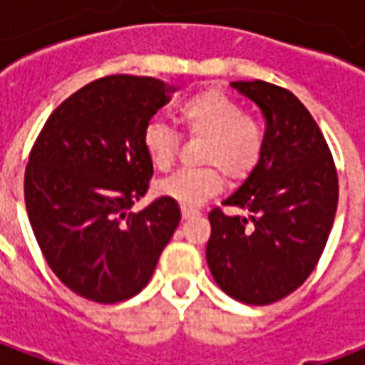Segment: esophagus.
Here are the masks:
<instances>
[{
    "label": "esophagus",
    "mask_w": 365,
    "mask_h": 365,
    "mask_svg": "<svg viewBox=\"0 0 365 365\" xmlns=\"http://www.w3.org/2000/svg\"><path fill=\"white\" fill-rule=\"evenodd\" d=\"M193 215H197V211H193V209H185V207L182 209V219H190V217H193Z\"/></svg>",
    "instance_id": "1"
}]
</instances>
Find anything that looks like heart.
<instances>
[{"mask_svg": "<svg viewBox=\"0 0 365 365\" xmlns=\"http://www.w3.org/2000/svg\"><path fill=\"white\" fill-rule=\"evenodd\" d=\"M178 120L191 138H203L199 164L205 168L178 172L160 182L156 193L162 197L172 199L185 209H195L221 191L222 173L230 182L240 183L260 166L266 143L264 128L221 91L205 90L187 97L178 109ZM140 144L156 172L172 168L178 140L168 125L148 120L140 133Z\"/></svg>", "mask_w": 365, "mask_h": 365, "instance_id": "obj_1", "label": "heart"}]
</instances>
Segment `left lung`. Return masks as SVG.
Masks as SVG:
<instances>
[{"label":"left lung","instance_id":"obj_1","mask_svg":"<svg viewBox=\"0 0 365 365\" xmlns=\"http://www.w3.org/2000/svg\"><path fill=\"white\" fill-rule=\"evenodd\" d=\"M266 119L264 156L248 180L209 213L207 264L227 295L248 305L287 297L311 275L329 240L338 175L313 115L274 83L232 82Z\"/></svg>","mask_w":365,"mask_h":365}]
</instances>
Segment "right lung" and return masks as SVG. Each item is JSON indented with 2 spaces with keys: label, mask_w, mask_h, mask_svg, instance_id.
Returning a JSON list of instances; mask_svg holds the SVG:
<instances>
[{
  "label": "right lung",
  "mask_w": 365,
  "mask_h": 365,
  "mask_svg": "<svg viewBox=\"0 0 365 365\" xmlns=\"http://www.w3.org/2000/svg\"><path fill=\"white\" fill-rule=\"evenodd\" d=\"M174 88L148 76H105L52 111L29 156L25 205L51 269L96 303L135 297L150 282L182 213L148 191L152 170L143 127Z\"/></svg>",
  "instance_id": "obj_1"
}]
</instances>
